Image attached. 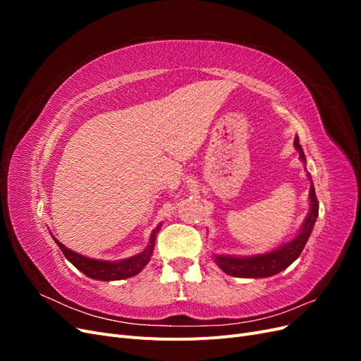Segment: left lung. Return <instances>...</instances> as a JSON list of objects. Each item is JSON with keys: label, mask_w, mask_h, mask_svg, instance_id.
<instances>
[{"label": "left lung", "mask_w": 361, "mask_h": 361, "mask_svg": "<svg viewBox=\"0 0 361 361\" xmlns=\"http://www.w3.org/2000/svg\"><path fill=\"white\" fill-rule=\"evenodd\" d=\"M295 149L298 150L300 158L305 162V155L302 147L300 146L298 137L293 141ZM319 214V203L316 199L314 187L312 183L310 187V212L305 218V221L301 227L300 233L295 236L288 244L279 247L274 251H269L267 255H257L250 257H235V256H218L215 255L216 265L220 267L226 274L233 277H244V279H260V277H271L279 274L280 271L286 269L293 260H297L304 250L305 243L313 231L316 218Z\"/></svg>", "instance_id": "1"}]
</instances>
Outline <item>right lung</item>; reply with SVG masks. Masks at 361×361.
I'll use <instances>...</instances> for the list:
<instances>
[{"label":"right lung","instance_id":"right-lung-1","mask_svg":"<svg viewBox=\"0 0 361 361\" xmlns=\"http://www.w3.org/2000/svg\"><path fill=\"white\" fill-rule=\"evenodd\" d=\"M159 227L161 226H158L155 231L152 232L150 243L143 253H140V255L133 256L129 259L118 260V262H105V260L89 259V257L75 253V251L69 250L68 247H64L60 241H57L56 238H54V241L57 243V245L63 251V255L66 256V259L71 262V264L75 268H78L81 272H84L87 277L94 279V280H104V281L123 280L128 277L137 276L138 272L149 264L152 251H154V245H155L157 232L159 231Z\"/></svg>","mask_w":361,"mask_h":361}]
</instances>
